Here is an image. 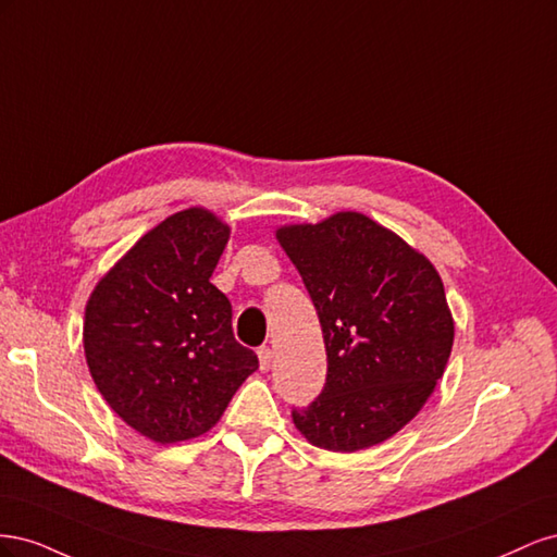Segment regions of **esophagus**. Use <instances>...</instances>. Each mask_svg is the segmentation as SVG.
<instances>
[{"instance_id": "esophagus-1", "label": "esophagus", "mask_w": 557, "mask_h": 557, "mask_svg": "<svg viewBox=\"0 0 557 557\" xmlns=\"http://www.w3.org/2000/svg\"><path fill=\"white\" fill-rule=\"evenodd\" d=\"M258 358H260V369H262V372H267V369L272 367V360H274V350L269 348V346H262V348L258 350Z\"/></svg>"}]
</instances>
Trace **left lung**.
<instances>
[{
    "label": "left lung",
    "mask_w": 557,
    "mask_h": 557,
    "mask_svg": "<svg viewBox=\"0 0 557 557\" xmlns=\"http://www.w3.org/2000/svg\"><path fill=\"white\" fill-rule=\"evenodd\" d=\"M299 269L327 350V381L307 411L305 440L334 453L383 444L409 425L444 376L453 313L434 264L358 211L276 227Z\"/></svg>",
    "instance_id": "8db88e82"
}]
</instances>
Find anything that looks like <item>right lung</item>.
Instances as JSON below:
<instances>
[{
  "label": "right lung",
  "mask_w": 557,
  "mask_h": 557,
  "mask_svg": "<svg viewBox=\"0 0 557 557\" xmlns=\"http://www.w3.org/2000/svg\"><path fill=\"white\" fill-rule=\"evenodd\" d=\"M230 225L190 207L148 230L92 288L83 352L99 395L156 444L209 432L258 356L232 334L230 299L209 281Z\"/></svg>",
  "instance_id": "obj_1"
}]
</instances>
